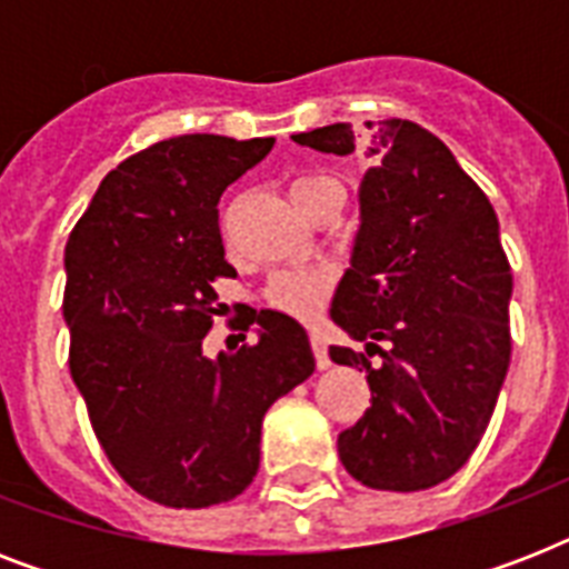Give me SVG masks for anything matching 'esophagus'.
Masks as SVG:
<instances>
[{
    "label": "esophagus",
    "instance_id": "esophagus-1",
    "mask_svg": "<svg viewBox=\"0 0 569 569\" xmlns=\"http://www.w3.org/2000/svg\"><path fill=\"white\" fill-rule=\"evenodd\" d=\"M310 346H312V355H316V366H319V369H328L330 357H328V346H325V339H321L319 333H312Z\"/></svg>",
    "mask_w": 569,
    "mask_h": 569
}]
</instances>
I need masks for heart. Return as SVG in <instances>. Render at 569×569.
Here are the masks:
<instances>
[{
  "instance_id": "b5f03b06",
  "label": "heart",
  "mask_w": 569,
  "mask_h": 569,
  "mask_svg": "<svg viewBox=\"0 0 569 569\" xmlns=\"http://www.w3.org/2000/svg\"><path fill=\"white\" fill-rule=\"evenodd\" d=\"M328 189H339L337 180H330L325 173H301L289 182V197L295 206L307 203L310 197L321 194ZM330 292V274L328 271H283L268 283V301L277 310L298 316V319H310L312 312L319 310Z\"/></svg>"
}]
</instances>
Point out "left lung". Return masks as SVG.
<instances>
[{
  "mask_svg": "<svg viewBox=\"0 0 569 569\" xmlns=\"http://www.w3.org/2000/svg\"><path fill=\"white\" fill-rule=\"evenodd\" d=\"M372 168L360 182V230L330 319L366 353L372 407L339 433V460L372 490L413 493L451 478L476 451L511 363L513 277L499 218L440 138L410 120L366 123ZM319 153H355L351 123L292 136Z\"/></svg>",
  "mask_w": 569,
  "mask_h": 569,
  "instance_id": "left-lung-1",
  "label": "left lung"
}]
</instances>
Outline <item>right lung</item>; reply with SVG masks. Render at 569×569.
Returning a JSON list of instances; mask_svg holds the SVG:
<instances>
[{
  "label": "right lung",
  "instance_id": "obj_1",
  "mask_svg": "<svg viewBox=\"0 0 569 569\" xmlns=\"http://www.w3.org/2000/svg\"><path fill=\"white\" fill-rule=\"evenodd\" d=\"M274 138L177 136L106 173L64 248L70 375L111 467L168 508L230 502L262 416L316 369L307 330L253 310L257 342L206 357L223 259L218 200ZM244 337V333H241Z\"/></svg>",
  "mask_w": 569,
  "mask_h": 569
}]
</instances>
